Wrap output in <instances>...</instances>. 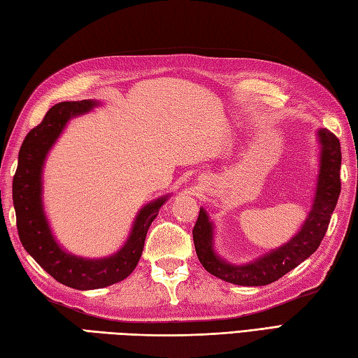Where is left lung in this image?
Instances as JSON below:
<instances>
[{"label":"left lung","instance_id":"obj_1","mask_svg":"<svg viewBox=\"0 0 358 358\" xmlns=\"http://www.w3.org/2000/svg\"><path fill=\"white\" fill-rule=\"evenodd\" d=\"M318 135L323 152H321L317 195H315L312 211L299 233L289 243L275 251H270L268 255L257 259L256 262L237 267V265H229L215 256L213 251V225L208 220L205 209H200L192 236L195 253L206 271L231 284L247 287L267 285L298 267L301 262L317 251L321 241L324 239L329 222H331L341 192V147L338 138L327 129L320 130Z\"/></svg>","mask_w":358,"mask_h":358}]
</instances>
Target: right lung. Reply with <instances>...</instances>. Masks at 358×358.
Returning a JSON list of instances; mask_svg holds the SVG:
<instances>
[{
    "label": "right lung",
    "instance_id": "obj_1",
    "mask_svg": "<svg viewBox=\"0 0 358 358\" xmlns=\"http://www.w3.org/2000/svg\"><path fill=\"white\" fill-rule=\"evenodd\" d=\"M93 105H96L93 101H76L60 102L49 108L43 121L27 133L21 144L12 181L17 229L24 250L55 281L77 290L116 284L136 268L147 231L166 200V197L158 199L139 211L127 243L115 256L87 261L65 253L55 243L41 208V166L68 119L85 113Z\"/></svg>",
    "mask_w": 358,
    "mask_h": 358
}]
</instances>
